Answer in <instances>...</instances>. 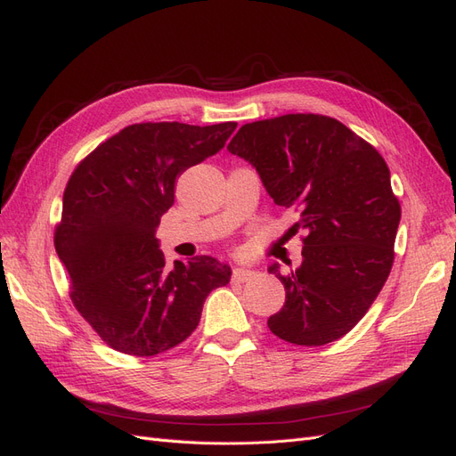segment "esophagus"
I'll return each instance as SVG.
<instances>
[{"label": "esophagus", "instance_id": "esophagus-1", "mask_svg": "<svg viewBox=\"0 0 456 456\" xmlns=\"http://www.w3.org/2000/svg\"><path fill=\"white\" fill-rule=\"evenodd\" d=\"M253 275H255V272L249 268H233V272H232V278L236 281H247V280H251Z\"/></svg>", "mask_w": 456, "mask_h": 456}]
</instances>
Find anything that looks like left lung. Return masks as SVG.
<instances>
[{
	"label": "left lung",
	"instance_id": "8db88e82",
	"mask_svg": "<svg viewBox=\"0 0 456 456\" xmlns=\"http://www.w3.org/2000/svg\"><path fill=\"white\" fill-rule=\"evenodd\" d=\"M228 151L249 161L270 198L298 211L300 266L283 275V308L268 317L275 337L323 346L367 314L394 265L402 207L379 151L340 121L287 114L245 123Z\"/></svg>",
	"mask_w": 456,
	"mask_h": 456
}]
</instances>
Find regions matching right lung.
<instances>
[{
  "instance_id": "obj_1",
  "label": "right lung",
  "mask_w": 456,
  "mask_h": 456,
  "mask_svg": "<svg viewBox=\"0 0 456 456\" xmlns=\"http://www.w3.org/2000/svg\"><path fill=\"white\" fill-rule=\"evenodd\" d=\"M236 127L134 123L68 181L54 249L74 306L114 350L148 357L175 348L194 333L207 295L230 281V266L213 256L165 266L156 230L176 178L223 150Z\"/></svg>"
}]
</instances>
